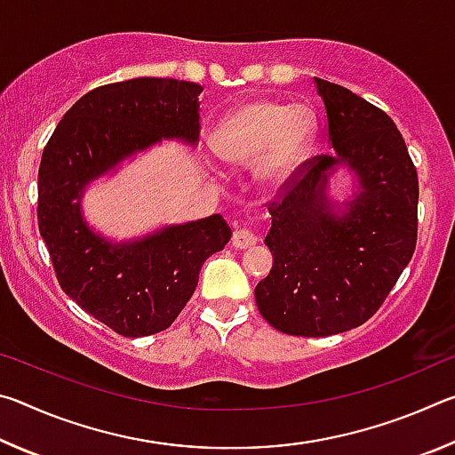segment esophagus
Instances as JSON below:
<instances>
[{"instance_id": "esophagus-1", "label": "esophagus", "mask_w": 455, "mask_h": 455, "mask_svg": "<svg viewBox=\"0 0 455 455\" xmlns=\"http://www.w3.org/2000/svg\"><path fill=\"white\" fill-rule=\"evenodd\" d=\"M257 243V236L252 230L249 228H238L235 230L233 235V244L236 246V249H249V246H252Z\"/></svg>"}]
</instances>
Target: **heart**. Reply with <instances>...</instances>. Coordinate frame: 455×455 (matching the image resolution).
Wrapping results in <instances>:
<instances>
[{"label":"heart","mask_w":455,"mask_h":455,"mask_svg":"<svg viewBox=\"0 0 455 455\" xmlns=\"http://www.w3.org/2000/svg\"><path fill=\"white\" fill-rule=\"evenodd\" d=\"M315 116L305 104L252 100L238 106L214 132V150L227 163L252 164L260 179L281 184L295 172L315 140Z\"/></svg>","instance_id":"heart-1"}]
</instances>
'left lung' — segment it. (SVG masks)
Segmentation results:
<instances>
[{
    "mask_svg": "<svg viewBox=\"0 0 455 455\" xmlns=\"http://www.w3.org/2000/svg\"><path fill=\"white\" fill-rule=\"evenodd\" d=\"M337 156L307 158L267 209L273 268L255 287L263 319L281 333L327 337L363 325L410 263L418 243V171L402 132L381 108L339 84L315 78ZM339 162L362 192L343 218L322 190Z\"/></svg>",
    "mask_w": 455,
    "mask_h": 455,
    "instance_id": "1",
    "label": "left lung"
}]
</instances>
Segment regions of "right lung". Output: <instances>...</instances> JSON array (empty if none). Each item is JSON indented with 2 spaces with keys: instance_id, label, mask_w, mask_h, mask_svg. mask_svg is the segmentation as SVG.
<instances>
[{
  "instance_id": "add662e5",
  "label": "right lung",
  "mask_w": 455,
  "mask_h": 455,
  "mask_svg": "<svg viewBox=\"0 0 455 455\" xmlns=\"http://www.w3.org/2000/svg\"><path fill=\"white\" fill-rule=\"evenodd\" d=\"M195 82L134 78L82 96L45 144L37 174V225L61 291L122 337L168 329L190 301L200 267L230 241L220 214L110 244L80 217L82 188L160 138L196 142Z\"/></svg>"
}]
</instances>
